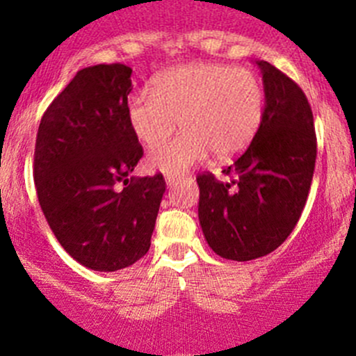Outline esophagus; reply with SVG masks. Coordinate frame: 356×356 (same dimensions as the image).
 I'll use <instances>...</instances> for the list:
<instances>
[{"instance_id":"34e87169","label":"esophagus","mask_w":356,"mask_h":356,"mask_svg":"<svg viewBox=\"0 0 356 356\" xmlns=\"http://www.w3.org/2000/svg\"><path fill=\"white\" fill-rule=\"evenodd\" d=\"M179 175H167V177H165V181H167V186L168 188H172V186H175L179 182Z\"/></svg>"}]
</instances>
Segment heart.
Wrapping results in <instances>:
<instances>
[{
    "label": "heart",
    "mask_w": 356,
    "mask_h": 356,
    "mask_svg": "<svg viewBox=\"0 0 356 356\" xmlns=\"http://www.w3.org/2000/svg\"><path fill=\"white\" fill-rule=\"evenodd\" d=\"M265 91L248 68L191 63L161 72L152 92L139 91L127 102V124L141 145L155 146L148 165L167 175H181L215 153L218 160L241 155L260 129Z\"/></svg>",
    "instance_id": "heart-1"
}]
</instances>
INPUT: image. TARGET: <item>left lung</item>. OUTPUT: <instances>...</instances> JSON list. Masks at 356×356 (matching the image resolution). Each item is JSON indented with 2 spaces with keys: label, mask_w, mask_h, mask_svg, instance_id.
Returning a JSON list of instances; mask_svg holds the SVG:
<instances>
[{
  "label": "left lung",
  "mask_w": 356,
  "mask_h": 356,
  "mask_svg": "<svg viewBox=\"0 0 356 356\" xmlns=\"http://www.w3.org/2000/svg\"><path fill=\"white\" fill-rule=\"evenodd\" d=\"M265 113L241 156L224 168L227 182L196 177L198 217L208 246L222 258L248 261L288 239L307 203L317 158L314 115L300 86L258 60Z\"/></svg>",
  "instance_id": "1"
}]
</instances>
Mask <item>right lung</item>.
Here are the masks:
<instances>
[{
  "label": "right lung",
  "instance_id": "add662e5",
  "mask_svg": "<svg viewBox=\"0 0 356 356\" xmlns=\"http://www.w3.org/2000/svg\"><path fill=\"white\" fill-rule=\"evenodd\" d=\"M131 74L122 63L79 70L35 139L34 181L49 229L75 261L98 272L148 253L165 193L161 174L131 177L143 156L127 124Z\"/></svg>",
  "mask_w": 356,
  "mask_h": 356
}]
</instances>
